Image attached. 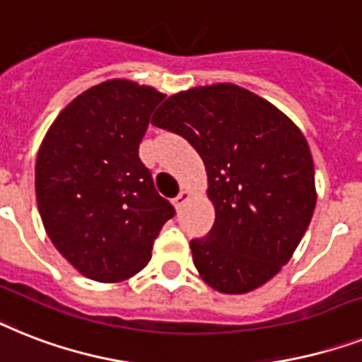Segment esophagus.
<instances>
[{
  "mask_svg": "<svg viewBox=\"0 0 362 362\" xmlns=\"http://www.w3.org/2000/svg\"><path fill=\"white\" fill-rule=\"evenodd\" d=\"M191 197V193L187 189H182L180 193H178V195L175 197V199H173V204H175V208L176 210H178V208L182 206V204H184V202L187 201V199H189Z\"/></svg>",
  "mask_w": 362,
  "mask_h": 362,
  "instance_id": "1",
  "label": "esophagus"
}]
</instances>
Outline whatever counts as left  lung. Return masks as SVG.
Masks as SVG:
<instances>
[{"instance_id":"left-lung-1","label":"left lung","mask_w":362,"mask_h":362,"mask_svg":"<svg viewBox=\"0 0 362 362\" xmlns=\"http://www.w3.org/2000/svg\"><path fill=\"white\" fill-rule=\"evenodd\" d=\"M152 124L189 141L204 161L216 221L191 240L202 281L247 293L273 279L298 249L316 206L305 135L267 100L234 83L180 90Z\"/></svg>"}]
</instances>
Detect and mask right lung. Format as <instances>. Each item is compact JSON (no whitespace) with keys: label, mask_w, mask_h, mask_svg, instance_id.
Here are the masks:
<instances>
[{"label":"right lung","mask_w":362,"mask_h":362,"mask_svg":"<svg viewBox=\"0 0 362 362\" xmlns=\"http://www.w3.org/2000/svg\"><path fill=\"white\" fill-rule=\"evenodd\" d=\"M163 96L130 79L102 81L76 96L40 143L38 214L55 249L87 279L134 277L175 216L139 160V143Z\"/></svg>","instance_id":"obj_1"}]
</instances>
